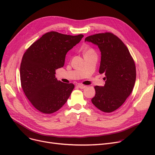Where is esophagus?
<instances>
[{
	"mask_svg": "<svg viewBox=\"0 0 155 155\" xmlns=\"http://www.w3.org/2000/svg\"><path fill=\"white\" fill-rule=\"evenodd\" d=\"M78 87L81 88V89H83V88H85L87 86L86 85H82V84H78Z\"/></svg>",
	"mask_w": 155,
	"mask_h": 155,
	"instance_id": "esophagus-1",
	"label": "esophagus"
}]
</instances>
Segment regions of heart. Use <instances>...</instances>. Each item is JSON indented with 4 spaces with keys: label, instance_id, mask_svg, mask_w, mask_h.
I'll list each match as a JSON object with an SVG mask.
<instances>
[{
    "label": "heart",
    "instance_id": "b5f03b06",
    "mask_svg": "<svg viewBox=\"0 0 155 155\" xmlns=\"http://www.w3.org/2000/svg\"><path fill=\"white\" fill-rule=\"evenodd\" d=\"M95 51L92 48H88L87 50L84 51V56L88 55V54H95Z\"/></svg>",
    "mask_w": 155,
    "mask_h": 155
}]
</instances>
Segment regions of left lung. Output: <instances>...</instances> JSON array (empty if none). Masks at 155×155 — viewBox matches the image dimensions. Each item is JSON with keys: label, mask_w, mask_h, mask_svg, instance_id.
Listing matches in <instances>:
<instances>
[{"label": "left lung", "mask_w": 155, "mask_h": 155, "mask_svg": "<svg viewBox=\"0 0 155 155\" xmlns=\"http://www.w3.org/2000/svg\"><path fill=\"white\" fill-rule=\"evenodd\" d=\"M85 41L98 46L101 52L99 73L105 75L104 86L94 87L92 102L101 111L112 112L133 91L136 77L134 61L124 43L111 32L89 36Z\"/></svg>", "instance_id": "1"}]
</instances>
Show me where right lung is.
Returning a JSON list of instances; mask_svg holds the SVG:
<instances>
[{
  "instance_id": "obj_1",
  "label": "right lung",
  "mask_w": 155,
  "mask_h": 155,
  "mask_svg": "<svg viewBox=\"0 0 155 155\" xmlns=\"http://www.w3.org/2000/svg\"><path fill=\"white\" fill-rule=\"evenodd\" d=\"M83 37L51 31L24 53L20 67L21 87L31 104L41 112H55L69 98L74 85L57 80L55 71L64 66L67 52Z\"/></svg>"
}]
</instances>
